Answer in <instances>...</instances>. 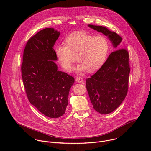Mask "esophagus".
<instances>
[{
    "mask_svg": "<svg viewBox=\"0 0 151 151\" xmlns=\"http://www.w3.org/2000/svg\"><path fill=\"white\" fill-rule=\"evenodd\" d=\"M76 81L78 82V83H82L84 82V79L83 78L81 77V76H76Z\"/></svg>",
    "mask_w": 151,
    "mask_h": 151,
    "instance_id": "1",
    "label": "esophagus"
}]
</instances>
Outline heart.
Returning <instances> with one entry per match:
<instances>
[{
	"mask_svg": "<svg viewBox=\"0 0 151 151\" xmlns=\"http://www.w3.org/2000/svg\"><path fill=\"white\" fill-rule=\"evenodd\" d=\"M64 45L55 47V53L62 67L68 71L75 61L76 69L93 73L101 67L107 58L109 44L103 35L93 36L85 32H77L67 36Z\"/></svg>",
	"mask_w": 151,
	"mask_h": 151,
	"instance_id": "obj_1",
	"label": "heart"
}]
</instances>
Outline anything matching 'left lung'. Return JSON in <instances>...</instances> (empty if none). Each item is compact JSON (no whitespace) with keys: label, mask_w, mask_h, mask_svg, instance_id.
<instances>
[{"label":"left lung","mask_w":151,"mask_h":151,"mask_svg":"<svg viewBox=\"0 0 151 151\" xmlns=\"http://www.w3.org/2000/svg\"><path fill=\"white\" fill-rule=\"evenodd\" d=\"M88 27L107 36L115 49L98 71L86 81L90 101L99 114H108L119 107L129 88L130 73L128 50L122 47V37L103 26Z\"/></svg>","instance_id":"left-lung-1"}]
</instances>
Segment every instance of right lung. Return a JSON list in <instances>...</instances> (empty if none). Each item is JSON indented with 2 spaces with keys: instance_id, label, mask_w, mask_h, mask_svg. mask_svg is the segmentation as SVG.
<instances>
[{
  "instance_id": "add662e5",
  "label": "right lung",
  "mask_w": 151,
  "mask_h": 151,
  "mask_svg": "<svg viewBox=\"0 0 151 151\" xmlns=\"http://www.w3.org/2000/svg\"><path fill=\"white\" fill-rule=\"evenodd\" d=\"M59 32L47 28L27 41L24 50L21 73L29 103L44 115L56 118L63 116L75 79L58 70L53 49Z\"/></svg>"
}]
</instances>
